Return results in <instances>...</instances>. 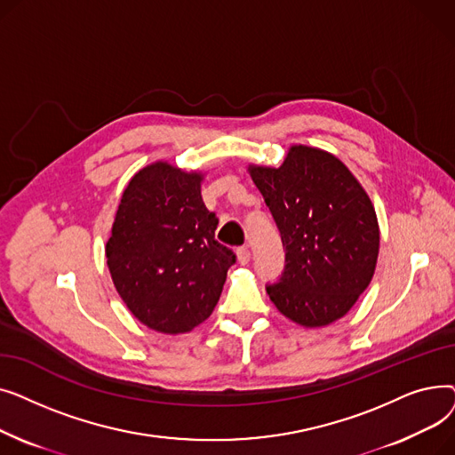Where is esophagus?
Here are the masks:
<instances>
[{"instance_id":"34e87169","label":"esophagus","mask_w":455,"mask_h":455,"mask_svg":"<svg viewBox=\"0 0 455 455\" xmlns=\"http://www.w3.org/2000/svg\"><path fill=\"white\" fill-rule=\"evenodd\" d=\"M235 256H237V261H240L242 266H247L251 261V251L247 247H240L235 251Z\"/></svg>"}]
</instances>
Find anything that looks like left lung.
I'll return each instance as SVG.
<instances>
[{
    "instance_id": "1",
    "label": "left lung",
    "mask_w": 455,
    "mask_h": 455,
    "mask_svg": "<svg viewBox=\"0 0 455 455\" xmlns=\"http://www.w3.org/2000/svg\"><path fill=\"white\" fill-rule=\"evenodd\" d=\"M285 249V269L267 295L304 328L345 317L374 276L376 210L348 167L328 151L291 146L280 167L249 164Z\"/></svg>"
}]
</instances>
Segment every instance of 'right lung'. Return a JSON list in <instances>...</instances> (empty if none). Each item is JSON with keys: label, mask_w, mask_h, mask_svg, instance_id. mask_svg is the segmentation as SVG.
<instances>
[{"label": "right lung", "mask_w": 455, "mask_h": 455, "mask_svg": "<svg viewBox=\"0 0 455 455\" xmlns=\"http://www.w3.org/2000/svg\"><path fill=\"white\" fill-rule=\"evenodd\" d=\"M203 172L170 162L141 167L124 189L107 242L117 295L148 328L177 336L218 304L234 252L215 242L218 218L201 196Z\"/></svg>", "instance_id": "obj_1"}]
</instances>
